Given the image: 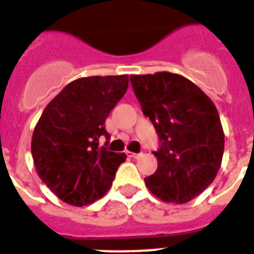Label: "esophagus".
I'll use <instances>...</instances> for the list:
<instances>
[{"instance_id":"34e87169","label":"esophagus","mask_w":254,"mask_h":254,"mask_svg":"<svg viewBox=\"0 0 254 254\" xmlns=\"http://www.w3.org/2000/svg\"><path fill=\"white\" fill-rule=\"evenodd\" d=\"M127 155L129 157H133V159H138V157L140 156V155H142V153H137V152H129V151H127Z\"/></svg>"}]
</instances>
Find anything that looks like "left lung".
I'll return each mask as SVG.
<instances>
[{
    "label": "left lung",
    "mask_w": 254,
    "mask_h": 254,
    "mask_svg": "<svg viewBox=\"0 0 254 254\" xmlns=\"http://www.w3.org/2000/svg\"><path fill=\"white\" fill-rule=\"evenodd\" d=\"M130 84L159 137L157 170L144 182L163 201L187 203L209 186L221 167L225 135L218 111L180 74H131Z\"/></svg>",
    "instance_id": "obj_1"
}]
</instances>
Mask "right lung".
I'll return each instance as SVG.
<instances>
[{
	"label": "right lung",
	"mask_w": 254,
	"mask_h": 254,
	"mask_svg": "<svg viewBox=\"0 0 254 254\" xmlns=\"http://www.w3.org/2000/svg\"><path fill=\"white\" fill-rule=\"evenodd\" d=\"M127 74L74 80L46 106L32 137V156L44 183L64 203L84 206L107 192L125 153L99 146L106 119L125 95Z\"/></svg>",
	"instance_id": "add662e5"
}]
</instances>
